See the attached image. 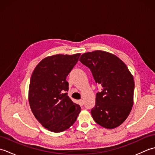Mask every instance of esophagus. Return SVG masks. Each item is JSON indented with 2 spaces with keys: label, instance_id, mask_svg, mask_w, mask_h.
<instances>
[{
  "label": "esophagus",
  "instance_id": "obj_1",
  "mask_svg": "<svg viewBox=\"0 0 155 155\" xmlns=\"http://www.w3.org/2000/svg\"><path fill=\"white\" fill-rule=\"evenodd\" d=\"M78 103H79V104L81 105V106H83V105H84V101H83V100H79V101H78Z\"/></svg>",
  "mask_w": 155,
  "mask_h": 155
}]
</instances>
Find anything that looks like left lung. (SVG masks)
Segmentation results:
<instances>
[{"instance_id": "8db88e82", "label": "left lung", "mask_w": 155, "mask_h": 155, "mask_svg": "<svg viewBox=\"0 0 155 155\" xmlns=\"http://www.w3.org/2000/svg\"><path fill=\"white\" fill-rule=\"evenodd\" d=\"M80 62L93 74L102 91L96 95L91 114L97 124L106 128H116L129 115L133 105L134 82L127 65L117 56L103 51L81 55Z\"/></svg>"}]
</instances>
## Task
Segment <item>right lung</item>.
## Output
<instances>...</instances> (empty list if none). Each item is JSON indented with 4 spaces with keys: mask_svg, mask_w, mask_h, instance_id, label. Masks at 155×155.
Here are the masks:
<instances>
[{
    "mask_svg": "<svg viewBox=\"0 0 155 155\" xmlns=\"http://www.w3.org/2000/svg\"><path fill=\"white\" fill-rule=\"evenodd\" d=\"M81 54H56L42 60L31 78L28 101L37 120L45 128L60 133L71 127L81 112L80 105L68 96L67 77Z\"/></svg>",
    "mask_w": 155,
    "mask_h": 155,
    "instance_id": "obj_1",
    "label": "right lung"
}]
</instances>
